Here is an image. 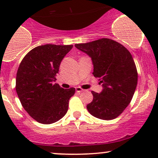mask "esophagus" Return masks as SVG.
Returning a JSON list of instances; mask_svg holds the SVG:
<instances>
[{"mask_svg": "<svg viewBox=\"0 0 158 158\" xmlns=\"http://www.w3.org/2000/svg\"><path fill=\"white\" fill-rule=\"evenodd\" d=\"M83 89H81V88H79V87H77V88H76V91L77 92V93H81V92L83 91Z\"/></svg>", "mask_w": 158, "mask_h": 158, "instance_id": "1", "label": "esophagus"}]
</instances>
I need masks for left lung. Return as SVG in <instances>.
<instances>
[{
  "label": "left lung",
  "mask_w": 158,
  "mask_h": 158,
  "mask_svg": "<svg viewBox=\"0 0 158 158\" xmlns=\"http://www.w3.org/2000/svg\"><path fill=\"white\" fill-rule=\"evenodd\" d=\"M75 47L91 58L93 74L102 86L99 94L91 91L94 99L87 109L97 118H117L129 105L137 85V71L131 54L122 44L109 39Z\"/></svg>",
  "instance_id": "1"
}]
</instances>
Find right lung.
<instances>
[{"instance_id":"obj_1","label":"right lung","mask_w":158,"mask_h":158,"mask_svg":"<svg viewBox=\"0 0 158 158\" xmlns=\"http://www.w3.org/2000/svg\"><path fill=\"white\" fill-rule=\"evenodd\" d=\"M72 48L73 45H41L30 50L19 65L16 92L23 108L37 122L51 124L68 111L76 89H64L54 82L61 61Z\"/></svg>"}]
</instances>
